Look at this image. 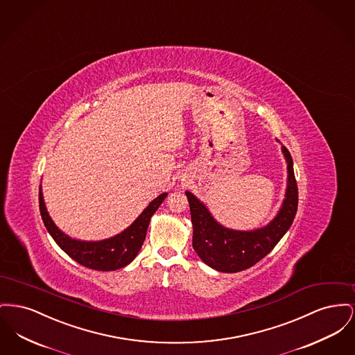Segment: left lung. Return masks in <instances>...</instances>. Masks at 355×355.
Segmentation results:
<instances>
[{
    "mask_svg": "<svg viewBox=\"0 0 355 355\" xmlns=\"http://www.w3.org/2000/svg\"><path fill=\"white\" fill-rule=\"evenodd\" d=\"M287 163V188L278 215L261 228L236 231L218 223L208 208L187 191L193 225L192 247L207 266L220 272H239L263 259L288 231L298 209V186L293 157L282 146Z\"/></svg>",
    "mask_w": 355,
    "mask_h": 355,
    "instance_id": "obj_1",
    "label": "left lung"
}]
</instances>
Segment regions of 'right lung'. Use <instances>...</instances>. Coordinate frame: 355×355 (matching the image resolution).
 <instances>
[{
	"label": "right lung",
	"mask_w": 355,
	"mask_h": 355,
	"mask_svg": "<svg viewBox=\"0 0 355 355\" xmlns=\"http://www.w3.org/2000/svg\"><path fill=\"white\" fill-rule=\"evenodd\" d=\"M167 192L159 195L150 205L140 214V216L133 223L110 239L98 242H84L72 239L58 230L52 218L49 216L46 207L44 203L41 187L38 192V203L42 222L45 224L48 232L58 244V247L68 254L73 261L80 263L84 267L97 270V271H114L130 264L140 251L143 243L146 241L147 230L150 225V218L167 198Z\"/></svg>",
	"instance_id": "obj_1"
}]
</instances>
